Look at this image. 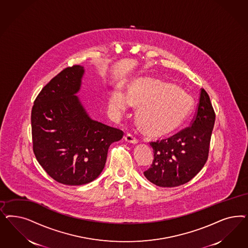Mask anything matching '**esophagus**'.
Returning <instances> with one entry per match:
<instances>
[{
  "mask_svg": "<svg viewBox=\"0 0 248 248\" xmlns=\"http://www.w3.org/2000/svg\"><path fill=\"white\" fill-rule=\"evenodd\" d=\"M125 140L128 141L129 143H138V140L136 139V137L133 136L132 134L128 133L126 136H125Z\"/></svg>",
  "mask_w": 248,
  "mask_h": 248,
  "instance_id": "34e87169",
  "label": "esophagus"
}]
</instances>
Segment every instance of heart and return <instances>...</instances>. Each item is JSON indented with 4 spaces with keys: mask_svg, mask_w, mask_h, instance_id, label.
Here are the masks:
<instances>
[{
    "mask_svg": "<svg viewBox=\"0 0 248 248\" xmlns=\"http://www.w3.org/2000/svg\"><path fill=\"white\" fill-rule=\"evenodd\" d=\"M132 104L140 106L137 119L146 130L162 134L180 126L192 107L190 96L180 89L152 78L138 80L128 92L118 87L112 91L109 108L125 110Z\"/></svg>",
    "mask_w": 248,
    "mask_h": 248,
    "instance_id": "b5f03b06",
    "label": "heart"
}]
</instances>
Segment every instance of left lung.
I'll use <instances>...</instances> for the list:
<instances>
[{
    "mask_svg": "<svg viewBox=\"0 0 248 248\" xmlns=\"http://www.w3.org/2000/svg\"><path fill=\"white\" fill-rule=\"evenodd\" d=\"M216 113L207 92L202 88L197 110L190 127L150 144L154 160L145 177L160 187H176L191 181L208 159Z\"/></svg>",
    "mask_w": 248,
    "mask_h": 248,
    "instance_id": "1",
    "label": "left lung"
}]
</instances>
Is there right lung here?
<instances>
[{
  "label": "right lung",
  "instance_id": "add662e5",
  "mask_svg": "<svg viewBox=\"0 0 248 248\" xmlns=\"http://www.w3.org/2000/svg\"><path fill=\"white\" fill-rule=\"evenodd\" d=\"M84 67L64 68L35 98L31 115L32 150L48 175L65 185H82L102 172L110 144L123 131L92 120L76 94Z\"/></svg>",
  "mask_w": 248,
  "mask_h": 248
}]
</instances>
